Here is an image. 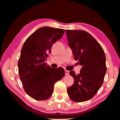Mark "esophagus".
Masks as SVG:
<instances>
[{
  "label": "esophagus",
  "instance_id": "esophagus-1",
  "mask_svg": "<svg viewBox=\"0 0 120 120\" xmlns=\"http://www.w3.org/2000/svg\"><path fill=\"white\" fill-rule=\"evenodd\" d=\"M69 74V72L68 70H65V75H68Z\"/></svg>",
  "mask_w": 120,
  "mask_h": 120
}]
</instances>
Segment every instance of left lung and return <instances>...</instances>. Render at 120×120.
<instances>
[{"label": "left lung", "mask_w": 120, "mask_h": 120, "mask_svg": "<svg viewBox=\"0 0 120 120\" xmlns=\"http://www.w3.org/2000/svg\"><path fill=\"white\" fill-rule=\"evenodd\" d=\"M68 45L74 59L82 66L80 74H69L74 83L67 88L69 98L76 102L92 98L102 85L106 72L104 50L95 38L82 30H66Z\"/></svg>", "instance_id": "obj_1"}]
</instances>
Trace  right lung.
I'll list each match as a JSON object with an SVG mask.
<instances>
[{
    "label": "right lung",
    "mask_w": 120,
    "mask_h": 120,
    "mask_svg": "<svg viewBox=\"0 0 120 120\" xmlns=\"http://www.w3.org/2000/svg\"><path fill=\"white\" fill-rule=\"evenodd\" d=\"M64 33V29L42 27L32 34L22 46L18 62L19 77L25 92L34 99L49 98L54 84L64 76L62 68H51L45 63L53 44Z\"/></svg>",
    "instance_id": "obj_1"
}]
</instances>
